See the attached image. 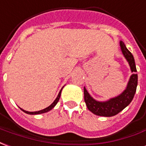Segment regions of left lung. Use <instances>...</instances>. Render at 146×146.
<instances>
[{"instance_id":"obj_1","label":"left lung","mask_w":146,"mask_h":146,"mask_svg":"<svg viewBox=\"0 0 146 146\" xmlns=\"http://www.w3.org/2000/svg\"><path fill=\"white\" fill-rule=\"evenodd\" d=\"M120 46L122 53L129 63L131 70V72H134V74L130 78L127 89L121 95L118 96L117 97L113 98L107 102L96 101L90 96L86 88H84V100L86 106L88 109L96 115L112 117L117 114L118 113L121 112V110H123L125 107L129 105L135 94L136 88L138 85V74L135 73L137 72L135 59L131 53L127 50L126 46L124 45V42L121 41Z\"/></svg>"}]
</instances>
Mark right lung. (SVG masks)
<instances>
[{
    "label": "right lung",
    "mask_w": 146,
    "mask_h": 146,
    "mask_svg": "<svg viewBox=\"0 0 146 146\" xmlns=\"http://www.w3.org/2000/svg\"><path fill=\"white\" fill-rule=\"evenodd\" d=\"M62 90V89H61ZM61 90L60 91V92H59V94H58V96H57V97L56 98V100L54 101V103L51 104L50 106H49L48 107H46V108H45V109L42 110H39V111H36V112H29V111H26V110H24L21 109L23 111V112L26 113H28V114H39V113H46L47 112V111H49V110H50L51 109H53L54 107V106L56 105V104H57V102L59 101V99H60V93H61Z\"/></svg>",
    "instance_id": "obj_1"
}]
</instances>
